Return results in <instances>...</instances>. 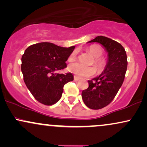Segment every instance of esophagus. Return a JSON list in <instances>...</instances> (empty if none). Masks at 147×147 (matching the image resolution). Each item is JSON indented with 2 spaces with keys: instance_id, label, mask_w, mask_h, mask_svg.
Listing matches in <instances>:
<instances>
[{
  "instance_id": "obj_1",
  "label": "esophagus",
  "mask_w": 147,
  "mask_h": 147,
  "mask_svg": "<svg viewBox=\"0 0 147 147\" xmlns=\"http://www.w3.org/2000/svg\"><path fill=\"white\" fill-rule=\"evenodd\" d=\"M74 80H75V81H79V78H78V77H76V76H75V77H74Z\"/></svg>"
}]
</instances>
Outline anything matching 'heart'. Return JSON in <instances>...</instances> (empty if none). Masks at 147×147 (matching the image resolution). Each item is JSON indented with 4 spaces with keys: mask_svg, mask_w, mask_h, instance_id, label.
Masks as SVG:
<instances>
[{
    "mask_svg": "<svg viewBox=\"0 0 147 147\" xmlns=\"http://www.w3.org/2000/svg\"><path fill=\"white\" fill-rule=\"evenodd\" d=\"M88 52L93 57L94 63L97 67L99 70H102L106 65V61L104 59L102 58V56L104 50L100 45H91L88 49ZM77 58V52H73L68 57V61H73ZM69 71L71 72L74 75L80 78H87V77H91L96 73V68L95 66H84L82 64L79 63H71L68 66Z\"/></svg>",
    "mask_w": 147,
    "mask_h": 147,
    "instance_id": "b5f03b06",
    "label": "heart"
}]
</instances>
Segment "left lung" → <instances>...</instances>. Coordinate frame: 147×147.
I'll list each match as a JSON object with an SVG mask.
<instances>
[{
	"mask_svg": "<svg viewBox=\"0 0 147 147\" xmlns=\"http://www.w3.org/2000/svg\"><path fill=\"white\" fill-rule=\"evenodd\" d=\"M98 43L108 52L105 68L98 77L88 81L89 86L82 92L84 104L94 110L109 105L122 86L126 69L127 57L124 48L118 42L98 36L88 43Z\"/></svg>",
	"mask_w": 147,
	"mask_h": 147,
	"instance_id": "obj_1",
	"label": "left lung"
}]
</instances>
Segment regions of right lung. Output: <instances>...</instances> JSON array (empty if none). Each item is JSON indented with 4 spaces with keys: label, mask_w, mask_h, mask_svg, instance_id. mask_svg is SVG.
Here are the masks:
<instances>
[{
    "label": "right lung",
    "mask_w": 147,
    "mask_h": 147,
    "mask_svg": "<svg viewBox=\"0 0 147 147\" xmlns=\"http://www.w3.org/2000/svg\"><path fill=\"white\" fill-rule=\"evenodd\" d=\"M75 46L63 48L43 42L30 45L21 58V71L28 90L38 102L47 106L59 100L65 84L74 79L69 72L56 73L66 68L65 61Z\"/></svg>",
    "instance_id": "right-lung-1"
}]
</instances>
